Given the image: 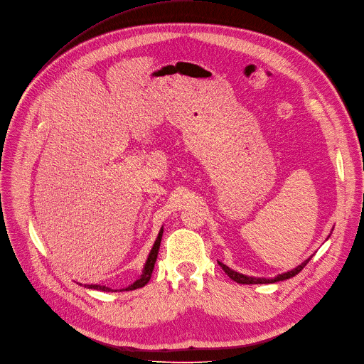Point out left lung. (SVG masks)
Listing matches in <instances>:
<instances>
[{"label":"left lung","mask_w":364,"mask_h":364,"mask_svg":"<svg viewBox=\"0 0 364 364\" xmlns=\"http://www.w3.org/2000/svg\"><path fill=\"white\" fill-rule=\"evenodd\" d=\"M311 258H312V257H311ZM311 258H308L306 261H303V263H301L300 266H297L296 269L288 270V272H285V273H282V274H278V276H274V278H269V279H266V278H254V276L242 274V273H239V272L231 270L228 266L223 264L221 261H218V264H220V266L223 267V270L230 276V278H231L232 281H236L237 284H248V285H250V284H273V282H279V281H285V279L293 278V276H296L297 273H300L301 269L309 263Z\"/></svg>","instance_id":"obj_1"}]
</instances>
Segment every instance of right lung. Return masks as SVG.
I'll use <instances>...</instances> for the list:
<instances>
[{
  "mask_svg": "<svg viewBox=\"0 0 364 364\" xmlns=\"http://www.w3.org/2000/svg\"><path fill=\"white\" fill-rule=\"evenodd\" d=\"M163 231H164V230L161 228V230H159V232H158V237H156V240H155V243H154V246H152V250H151V252H149V257H148V259H146V264H144V267H143V273H141L140 278H139L136 282H133L129 287L121 289V291H132V289L141 288V287H144V285H146V284L149 282L151 276H152V272H154L155 261H156V257H158L159 243H161V237H163ZM85 287H86V288H92V289H98V291H112V289H110L109 287H106V285H94V284H92V285H85Z\"/></svg>",
  "mask_w": 364,
  "mask_h": 364,
  "instance_id": "obj_1",
  "label": "right lung"
}]
</instances>
